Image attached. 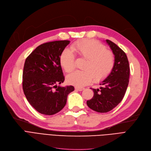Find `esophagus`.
<instances>
[{
  "label": "esophagus",
  "instance_id": "1",
  "mask_svg": "<svg viewBox=\"0 0 151 151\" xmlns=\"http://www.w3.org/2000/svg\"><path fill=\"white\" fill-rule=\"evenodd\" d=\"M75 89L76 90H77V91H81L84 90V88H79V87H76Z\"/></svg>",
  "mask_w": 151,
  "mask_h": 151
}]
</instances>
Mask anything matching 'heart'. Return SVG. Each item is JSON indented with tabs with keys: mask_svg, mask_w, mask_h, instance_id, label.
I'll list each match as a JSON object with an SVG mask.
<instances>
[{
	"mask_svg": "<svg viewBox=\"0 0 151 151\" xmlns=\"http://www.w3.org/2000/svg\"><path fill=\"white\" fill-rule=\"evenodd\" d=\"M81 57L86 59L83 71H75L67 76L68 84L83 87L95 81H103L109 75L115 66V58L111 50L95 40H84L77 42L72 46ZM75 55L69 49L63 50L60 63L66 72H72L75 67Z\"/></svg>",
	"mask_w": 151,
	"mask_h": 151,
	"instance_id": "heart-1",
	"label": "heart"
}]
</instances>
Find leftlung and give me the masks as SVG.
<instances>
[{
	"label": "left lung",
	"instance_id": "left-lung-1",
	"mask_svg": "<svg viewBox=\"0 0 151 151\" xmlns=\"http://www.w3.org/2000/svg\"><path fill=\"white\" fill-rule=\"evenodd\" d=\"M106 42L115 55V66L99 84L102 86L93 89V97L87 101L89 108L99 113H106L116 107L124 97L129 83L130 67L127 55L111 41L106 40Z\"/></svg>",
	"mask_w": 151,
	"mask_h": 151
}]
</instances>
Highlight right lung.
<instances>
[{"mask_svg": "<svg viewBox=\"0 0 151 151\" xmlns=\"http://www.w3.org/2000/svg\"><path fill=\"white\" fill-rule=\"evenodd\" d=\"M70 41H55L40 45L26 58L22 73V89L36 111L54 115L65 106L74 86H57L65 80L60 56Z\"/></svg>", "mask_w": 151, "mask_h": 151, "instance_id": "add662e5", "label": "right lung"}]
</instances>
